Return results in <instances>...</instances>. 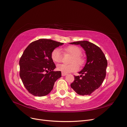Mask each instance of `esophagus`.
<instances>
[{
	"label": "esophagus",
	"instance_id": "34e87169",
	"mask_svg": "<svg viewBox=\"0 0 127 127\" xmlns=\"http://www.w3.org/2000/svg\"><path fill=\"white\" fill-rule=\"evenodd\" d=\"M66 75H67L66 73H63V72H62V76H65Z\"/></svg>",
	"mask_w": 127,
	"mask_h": 127
}]
</instances>
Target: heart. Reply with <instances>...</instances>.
Wrapping results in <instances>:
<instances>
[{
  "label": "heart",
  "instance_id": "b5f03b06",
  "mask_svg": "<svg viewBox=\"0 0 127 127\" xmlns=\"http://www.w3.org/2000/svg\"><path fill=\"white\" fill-rule=\"evenodd\" d=\"M64 50L66 53L71 54L73 56L70 62L71 64H59L57 66V69L64 73H68L77 71L79 68L77 64L79 65H82L84 63V60L80 56L82 53L81 49L77 46H70L66 47L64 49ZM51 58L55 62H61L62 60V55L61 50L59 48L54 49L51 53Z\"/></svg>",
  "mask_w": 127,
  "mask_h": 127
}]
</instances>
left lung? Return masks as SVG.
<instances>
[{
  "instance_id": "8db88e82",
  "label": "left lung",
  "mask_w": 127,
  "mask_h": 127,
  "mask_svg": "<svg viewBox=\"0 0 127 127\" xmlns=\"http://www.w3.org/2000/svg\"><path fill=\"white\" fill-rule=\"evenodd\" d=\"M70 43L80 45L87 56L84 67L78 72L81 75L74 76V81L71 84V87L80 95H90L99 87L105 78L107 66L105 56L99 47L89 41Z\"/></svg>"
}]
</instances>
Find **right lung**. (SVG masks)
I'll use <instances>...</instances> for the list:
<instances>
[{"instance_id":"right-lung-1","label":"right lung","mask_w":127,"mask_h":127,"mask_svg":"<svg viewBox=\"0 0 127 127\" xmlns=\"http://www.w3.org/2000/svg\"><path fill=\"white\" fill-rule=\"evenodd\" d=\"M63 44L50 39H40L31 42L24 50L19 62L20 76L25 88L33 95H48L55 81L61 77V71H53L56 66L51 53Z\"/></svg>"}]
</instances>
